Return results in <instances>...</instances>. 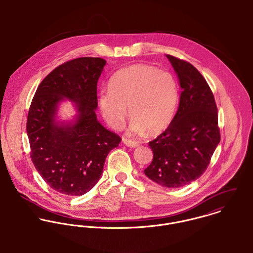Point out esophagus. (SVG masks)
<instances>
[{"label": "esophagus", "instance_id": "34e87169", "mask_svg": "<svg viewBox=\"0 0 253 253\" xmlns=\"http://www.w3.org/2000/svg\"><path fill=\"white\" fill-rule=\"evenodd\" d=\"M124 144L127 147H131V148H136L139 146V143L130 139H124Z\"/></svg>", "mask_w": 253, "mask_h": 253}]
</instances>
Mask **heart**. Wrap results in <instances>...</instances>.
I'll return each mask as SVG.
<instances>
[{
  "label": "heart",
  "mask_w": 253,
  "mask_h": 253,
  "mask_svg": "<svg viewBox=\"0 0 253 253\" xmlns=\"http://www.w3.org/2000/svg\"><path fill=\"white\" fill-rule=\"evenodd\" d=\"M178 101V86L169 72L152 66L132 65L116 73L110 88L102 90L99 106L113 128H120L127 115L132 117L131 133L163 131L171 122Z\"/></svg>",
  "instance_id": "heart-1"
}]
</instances>
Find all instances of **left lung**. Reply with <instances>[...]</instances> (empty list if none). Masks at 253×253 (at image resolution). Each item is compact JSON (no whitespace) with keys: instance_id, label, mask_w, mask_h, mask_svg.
Instances as JSON below:
<instances>
[{"instance_id":"1","label":"left lung","mask_w":253,"mask_h":253,"mask_svg":"<svg viewBox=\"0 0 253 253\" xmlns=\"http://www.w3.org/2000/svg\"><path fill=\"white\" fill-rule=\"evenodd\" d=\"M181 87L179 107L169 127L149 142L154 157L145 175L161 186L180 188L208 169L220 142L213 93L191 63L167 54Z\"/></svg>"}]
</instances>
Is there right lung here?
Wrapping results in <instances>:
<instances>
[{
  "label": "right lung",
  "instance_id": "obj_1",
  "mask_svg": "<svg viewBox=\"0 0 253 253\" xmlns=\"http://www.w3.org/2000/svg\"><path fill=\"white\" fill-rule=\"evenodd\" d=\"M106 61L80 57L49 73L40 84L27 118L30 156L38 172L53 190L82 196L99 180L109 152L121 137L106 129L95 114L97 82ZM72 101L78 114L57 122L58 104Z\"/></svg>",
  "mask_w": 253,
  "mask_h": 253
}]
</instances>
